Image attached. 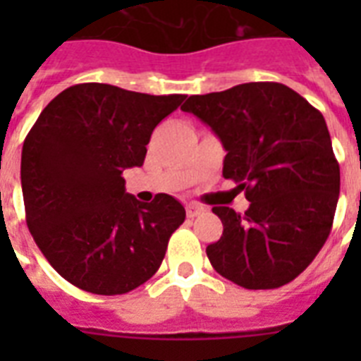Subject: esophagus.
I'll return each mask as SVG.
<instances>
[{"mask_svg":"<svg viewBox=\"0 0 361 361\" xmlns=\"http://www.w3.org/2000/svg\"><path fill=\"white\" fill-rule=\"evenodd\" d=\"M204 212V206H200V204H189L187 206V217H197V215H200Z\"/></svg>","mask_w":361,"mask_h":361,"instance_id":"1","label":"esophagus"}]
</instances>
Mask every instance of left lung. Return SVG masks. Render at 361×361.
<instances>
[{"mask_svg": "<svg viewBox=\"0 0 361 361\" xmlns=\"http://www.w3.org/2000/svg\"><path fill=\"white\" fill-rule=\"evenodd\" d=\"M181 110L219 136L223 176L251 202L243 215L214 206L223 221V236L206 247L215 271L249 290L296 279L330 236L339 198L324 116L279 82L191 95Z\"/></svg>", "mask_w": 361, "mask_h": 361, "instance_id": "8db88e82", "label": "left lung"}]
</instances>
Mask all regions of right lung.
<instances>
[{
    "instance_id": "1",
    "label": "right lung",
    "mask_w": 361,
    "mask_h": 361,
    "mask_svg": "<svg viewBox=\"0 0 361 361\" xmlns=\"http://www.w3.org/2000/svg\"><path fill=\"white\" fill-rule=\"evenodd\" d=\"M183 99L76 84L27 133L20 166L27 228L71 285L116 296L159 269L185 209L164 192L138 202L121 174L142 166L153 129Z\"/></svg>"
}]
</instances>
